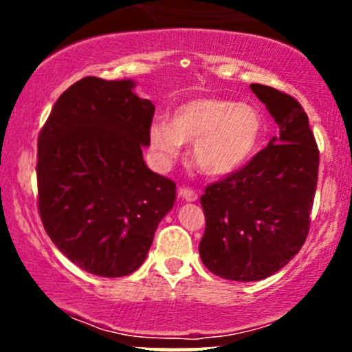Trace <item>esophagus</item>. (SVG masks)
<instances>
[{
  "label": "esophagus",
  "mask_w": 352,
  "mask_h": 352,
  "mask_svg": "<svg viewBox=\"0 0 352 352\" xmlns=\"http://www.w3.org/2000/svg\"><path fill=\"white\" fill-rule=\"evenodd\" d=\"M179 197L185 201H195L199 199V193H197L195 190L185 187V188H179Z\"/></svg>",
  "instance_id": "1"
}]
</instances>
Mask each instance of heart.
<instances>
[{
	"label": "heart",
	"instance_id": "obj_1",
	"mask_svg": "<svg viewBox=\"0 0 352 352\" xmlns=\"http://www.w3.org/2000/svg\"><path fill=\"white\" fill-rule=\"evenodd\" d=\"M265 135L258 107L235 100L200 96L173 109L170 122L153 120L148 147L157 167H170L184 142H193L192 162L210 177L232 175L253 159Z\"/></svg>",
	"mask_w": 352,
	"mask_h": 352
}]
</instances>
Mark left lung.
<instances>
[{
	"instance_id": "left-lung-1",
	"label": "left lung",
	"mask_w": 352,
	"mask_h": 352,
	"mask_svg": "<svg viewBox=\"0 0 352 352\" xmlns=\"http://www.w3.org/2000/svg\"><path fill=\"white\" fill-rule=\"evenodd\" d=\"M250 87L280 134L200 199L207 220L200 258L213 274L232 281L265 280L300 252L318 184L319 151L305 109L278 89Z\"/></svg>"
}]
</instances>
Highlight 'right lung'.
I'll return each mask as SVG.
<instances>
[{"instance_id": "1", "label": "right lung", "mask_w": 352, "mask_h": 352, "mask_svg": "<svg viewBox=\"0 0 352 352\" xmlns=\"http://www.w3.org/2000/svg\"><path fill=\"white\" fill-rule=\"evenodd\" d=\"M132 79L89 76L56 100L38 139V205L64 256L104 278L134 273L175 184L144 162L155 107Z\"/></svg>"}]
</instances>
